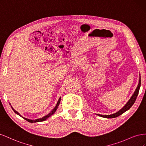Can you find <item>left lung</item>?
Masks as SVG:
<instances>
[{
  "label": "left lung",
  "mask_w": 146,
  "mask_h": 146,
  "mask_svg": "<svg viewBox=\"0 0 146 146\" xmlns=\"http://www.w3.org/2000/svg\"><path fill=\"white\" fill-rule=\"evenodd\" d=\"M141 86V76L139 77V83L138 87L135 90V92H134V94H133V95L131 96V97L130 98V99L129 100V101L127 103V104L125 105L121 110L120 111H119L118 112H116V113H114L113 114H111V115H101V114H98V115L100 116V117H103L105 118H115L117 117L118 116H119L120 115L122 114L123 112H125V111H127V110H128L130 108L133 106V104L135 102L136 99L138 97V95L139 93V88Z\"/></svg>",
  "instance_id": "left-lung-1"
}]
</instances>
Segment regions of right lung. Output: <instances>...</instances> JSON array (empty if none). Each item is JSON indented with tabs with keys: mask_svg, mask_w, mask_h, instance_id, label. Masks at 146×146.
I'll list each match as a JSON object with an SVG mask.
<instances>
[{
	"mask_svg": "<svg viewBox=\"0 0 146 146\" xmlns=\"http://www.w3.org/2000/svg\"><path fill=\"white\" fill-rule=\"evenodd\" d=\"M60 102V98L59 99V100H58L56 106H55V108H54V109L51 111V112H50L49 114H48V115H46V116H44V117H42V118H40V119H35V120H31V119H28L24 118V117H23V119H24L25 120H27V121H28L29 122H31V123H34V122H42V121H44V120H46L48 118H49V117H50V116L52 115L54 113V112L56 111V110H57V109L58 106H59V105ZM11 108H12V110H13L14 111V112H15L16 114H18L19 116H21V115L18 113V112L17 111H16L13 109V108L11 107ZM21 117H22V116H21Z\"/></svg>",
	"mask_w": 146,
	"mask_h": 146,
	"instance_id": "1",
	"label": "right lung"
}]
</instances>
